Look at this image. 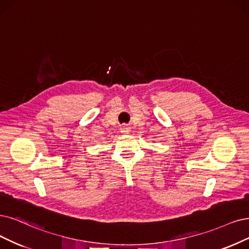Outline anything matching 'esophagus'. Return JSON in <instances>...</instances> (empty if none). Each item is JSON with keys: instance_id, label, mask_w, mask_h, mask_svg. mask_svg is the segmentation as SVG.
Segmentation results:
<instances>
[{"instance_id": "esophagus-1", "label": "esophagus", "mask_w": 249, "mask_h": 249, "mask_svg": "<svg viewBox=\"0 0 249 249\" xmlns=\"http://www.w3.org/2000/svg\"><path fill=\"white\" fill-rule=\"evenodd\" d=\"M129 131H130V129L127 126H122L121 127V132H123V133H129Z\"/></svg>"}]
</instances>
